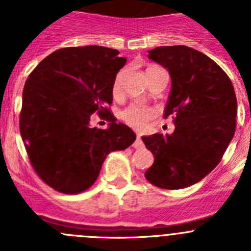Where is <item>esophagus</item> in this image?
<instances>
[{
  "label": "esophagus",
  "instance_id": "1",
  "mask_svg": "<svg viewBox=\"0 0 251 251\" xmlns=\"http://www.w3.org/2000/svg\"><path fill=\"white\" fill-rule=\"evenodd\" d=\"M133 147L137 148V150H141V148L145 147V145H143V141H142V137L139 136V134H137L136 142L133 143Z\"/></svg>",
  "mask_w": 251,
  "mask_h": 251
}]
</instances>
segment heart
Returning a JSON list of instances; mask_svg holds the SVG:
<instances>
[{
  "mask_svg": "<svg viewBox=\"0 0 251 251\" xmlns=\"http://www.w3.org/2000/svg\"><path fill=\"white\" fill-rule=\"evenodd\" d=\"M157 69V66H150L147 72ZM121 74L115 76L114 83H113V93L118 94L121 89ZM157 110L154 108L146 104L141 103H130L121 112V119L129 127L136 128V129H145L152 119L156 118Z\"/></svg>",
  "mask_w": 251,
  "mask_h": 251,
  "instance_id": "b5f03b06",
  "label": "heart"
}]
</instances>
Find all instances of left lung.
Listing matches in <instances>:
<instances>
[{
	"mask_svg": "<svg viewBox=\"0 0 251 251\" xmlns=\"http://www.w3.org/2000/svg\"><path fill=\"white\" fill-rule=\"evenodd\" d=\"M148 57L171 75L163 115H172L175 130L142 137L154 157L145 176L159 188L179 190L201 181L221 161L235 134L236 95L223 69L195 49L158 46Z\"/></svg>",
	"mask_w": 251,
	"mask_h": 251,
	"instance_id": "left-lung-1",
	"label": "left lung"
}]
</instances>
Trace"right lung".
Listing matches in <instances>:
<instances>
[{
	"label": "right lung",
	"instance_id": "obj_1",
	"mask_svg": "<svg viewBox=\"0 0 251 251\" xmlns=\"http://www.w3.org/2000/svg\"><path fill=\"white\" fill-rule=\"evenodd\" d=\"M104 46L64 48L32 70L22 92L20 133L28 159L46 185L74 195L98 178L105 157L136 141L108 109L113 83L127 59ZM98 112L106 130L90 127Z\"/></svg>",
	"mask_w": 251,
	"mask_h": 251
}]
</instances>
